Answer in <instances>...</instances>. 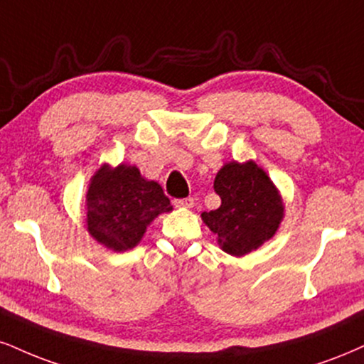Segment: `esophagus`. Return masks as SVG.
<instances>
[{
    "mask_svg": "<svg viewBox=\"0 0 364 364\" xmlns=\"http://www.w3.org/2000/svg\"><path fill=\"white\" fill-rule=\"evenodd\" d=\"M195 200L191 198V196H188V198H179V200H174V205L176 207H183V208H191L193 207Z\"/></svg>",
    "mask_w": 364,
    "mask_h": 364,
    "instance_id": "1",
    "label": "esophagus"
}]
</instances>
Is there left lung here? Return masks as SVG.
Instances as JSON below:
<instances>
[{"instance_id":"8db88e82","label":"left lung","mask_w":364,"mask_h":364,"mask_svg":"<svg viewBox=\"0 0 364 364\" xmlns=\"http://www.w3.org/2000/svg\"><path fill=\"white\" fill-rule=\"evenodd\" d=\"M213 190L222 203L201 213L218 244L232 256H242L264 244L278 230L283 203L268 174L252 161L229 163L217 173Z\"/></svg>"}]
</instances>
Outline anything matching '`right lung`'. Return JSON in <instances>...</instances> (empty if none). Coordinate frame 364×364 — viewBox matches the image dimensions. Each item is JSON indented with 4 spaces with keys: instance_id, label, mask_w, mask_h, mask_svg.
<instances>
[{
    "instance_id": "1",
    "label": "right lung",
    "mask_w": 364,
    "mask_h": 364,
    "mask_svg": "<svg viewBox=\"0 0 364 364\" xmlns=\"http://www.w3.org/2000/svg\"><path fill=\"white\" fill-rule=\"evenodd\" d=\"M87 230L113 251L137 246L147 225L171 212L169 198L156 181L140 176L135 166H103L91 179L86 195Z\"/></svg>"
}]
</instances>
